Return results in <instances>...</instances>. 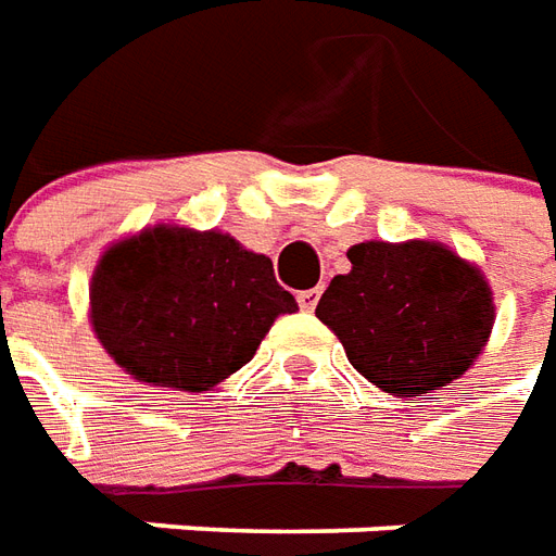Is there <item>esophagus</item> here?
Listing matches in <instances>:
<instances>
[{
	"instance_id": "34e87169",
	"label": "esophagus",
	"mask_w": 556,
	"mask_h": 556,
	"mask_svg": "<svg viewBox=\"0 0 556 556\" xmlns=\"http://www.w3.org/2000/svg\"><path fill=\"white\" fill-rule=\"evenodd\" d=\"M320 293H323V287H314V290H302L299 293V308L302 311H314L317 308V302H320Z\"/></svg>"
}]
</instances>
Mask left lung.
Returning a JSON list of instances; mask_svg holds the SVG:
<instances>
[{"label": "left lung", "instance_id": "obj_1", "mask_svg": "<svg viewBox=\"0 0 556 556\" xmlns=\"http://www.w3.org/2000/svg\"><path fill=\"white\" fill-rule=\"evenodd\" d=\"M317 305L377 389L416 397L458 380L485 348L494 296L485 275L440 242H359Z\"/></svg>", "mask_w": 556, "mask_h": 556}]
</instances>
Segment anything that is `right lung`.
Returning <instances> with one entry per match:
<instances>
[{
  "mask_svg": "<svg viewBox=\"0 0 556 556\" xmlns=\"http://www.w3.org/2000/svg\"><path fill=\"white\" fill-rule=\"evenodd\" d=\"M299 311L266 254L218 230L159 224L98 260L89 320L113 362L149 386L206 392Z\"/></svg>",
  "mask_w": 556,
  "mask_h": 556,
  "instance_id": "add662e5",
  "label": "right lung"
}]
</instances>
